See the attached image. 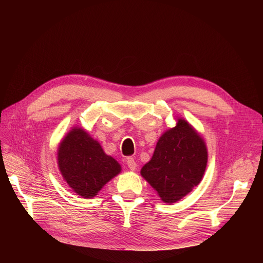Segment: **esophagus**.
I'll return each instance as SVG.
<instances>
[{
    "instance_id": "1",
    "label": "esophagus",
    "mask_w": 263,
    "mask_h": 263,
    "mask_svg": "<svg viewBox=\"0 0 263 263\" xmlns=\"http://www.w3.org/2000/svg\"><path fill=\"white\" fill-rule=\"evenodd\" d=\"M126 163H127V165H128V168H129L132 171L136 170L137 163H136V161H135V159H134V158H132V157L127 158V161H126Z\"/></svg>"
}]
</instances>
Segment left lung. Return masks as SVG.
<instances>
[{"instance_id": "8db88e82", "label": "left lung", "mask_w": 263, "mask_h": 263, "mask_svg": "<svg viewBox=\"0 0 263 263\" xmlns=\"http://www.w3.org/2000/svg\"><path fill=\"white\" fill-rule=\"evenodd\" d=\"M208 164V148L185 119L159 138L150 161L140 174L164 203H176L201 182Z\"/></svg>"}]
</instances>
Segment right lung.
Returning a JSON list of instances; mask_svg holds the SVG:
<instances>
[{
	"mask_svg": "<svg viewBox=\"0 0 263 263\" xmlns=\"http://www.w3.org/2000/svg\"><path fill=\"white\" fill-rule=\"evenodd\" d=\"M58 166L63 179L84 198L94 197L106 183L121 172L113 157L84 129H71L58 148Z\"/></svg>",
	"mask_w": 263,
	"mask_h": 263,
	"instance_id": "obj_1",
	"label": "right lung"
}]
</instances>
